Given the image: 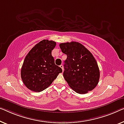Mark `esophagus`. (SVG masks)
I'll return each instance as SVG.
<instances>
[{
    "label": "esophagus",
    "mask_w": 124,
    "mask_h": 124,
    "mask_svg": "<svg viewBox=\"0 0 124 124\" xmlns=\"http://www.w3.org/2000/svg\"><path fill=\"white\" fill-rule=\"evenodd\" d=\"M60 67L62 68V71H63V66L62 65V64H61V65H60Z\"/></svg>",
    "instance_id": "esophagus-1"
}]
</instances>
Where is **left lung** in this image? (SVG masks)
<instances>
[{
    "label": "left lung",
    "mask_w": 124,
    "mask_h": 124,
    "mask_svg": "<svg viewBox=\"0 0 124 124\" xmlns=\"http://www.w3.org/2000/svg\"><path fill=\"white\" fill-rule=\"evenodd\" d=\"M60 47L67 56L64 61L63 77L68 85L80 94L92 91L100 78L99 66L92 53L76 42L61 43Z\"/></svg>",
    "instance_id": "8db88e82"
}]
</instances>
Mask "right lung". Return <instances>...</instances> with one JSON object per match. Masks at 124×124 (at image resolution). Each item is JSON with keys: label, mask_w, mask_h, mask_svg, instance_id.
Here are the masks:
<instances>
[{"label": "right lung", "mask_w": 124, "mask_h": 124, "mask_svg": "<svg viewBox=\"0 0 124 124\" xmlns=\"http://www.w3.org/2000/svg\"><path fill=\"white\" fill-rule=\"evenodd\" d=\"M56 43L44 39L29 52L21 68V78L24 84L31 91L41 92L51 85L62 68L54 63L52 51Z\"/></svg>", "instance_id": "obj_1"}]
</instances>
